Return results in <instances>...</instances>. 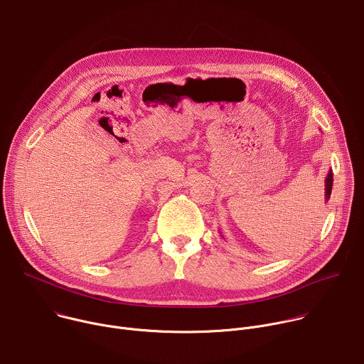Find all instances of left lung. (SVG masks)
<instances>
[{"instance_id":"1","label":"left lung","mask_w":364,"mask_h":364,"mask_svg":"<svg viewBox=\"0 0 364 364\" xmlns=\"http://www.w3.org/2000/svg\"><path fill=\"white\" fill-rule=\"evenodd\" d=\"M324 187H326L324 188V201L327 203L330 198V194H331V187H333V171L331 170L327 173V177L324 180Z\"/></svg>"}]
</instances>
